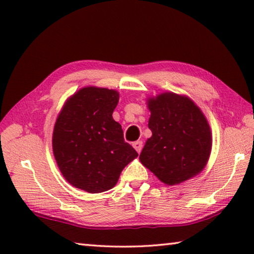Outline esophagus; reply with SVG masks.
Wrapping results in <instances>:
<instances>
[{
	"label": "esophagus",
	"mask_w": 254,
	"mask_h": 254,
	"mask_svg": "<svg viewBox=\"0 0 254 254\" xmlns=\"http://www.w3.org/2000/svg\"><path fill=\"white\" fill-rule=\"evenodd\" d=\"M133 148L135 149L137 153H140L141 150H142V141H136V142L133 143Z\"/></svg>",
	"instance_id": "1"
}]
</instances>
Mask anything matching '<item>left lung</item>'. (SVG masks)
Here are the masks:
<instances>
[{
	"label": "left lung",
	"mask_w": 254,
	"mask_h": 254,
	"mask_svg": "<svg viewBox=\"0 0 254 254\" xmlns=\"http://www.w3.org/2000/svg\"><path fill=\"white\" fill-rule=\"evenodd\" d=\"M148 127L140 162L167 186L199 175L212 152L209 123L196 103L183 94L163 92L147 98Z\"/></svg>",
	"instance_id": "left-lung-1"
}]
</instances>
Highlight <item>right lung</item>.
<instances>
[{"mask_svg":"<svg viewBox=\"0 0 254 254\" xmlns=\"http://www.w3.org/2000/svg\"><path fill=\"white\" fill-rule=\"evenodd\" d=\"M115 89L85 86L67 98L56 120L53 151L60 173L75 188L97 194L117 185L124 167L137 157L124 142L113 111Z\"/></svg>","mask_w":254,"mask_h":254,"instance_id":"1","label":"right lung"}]
</instances>
